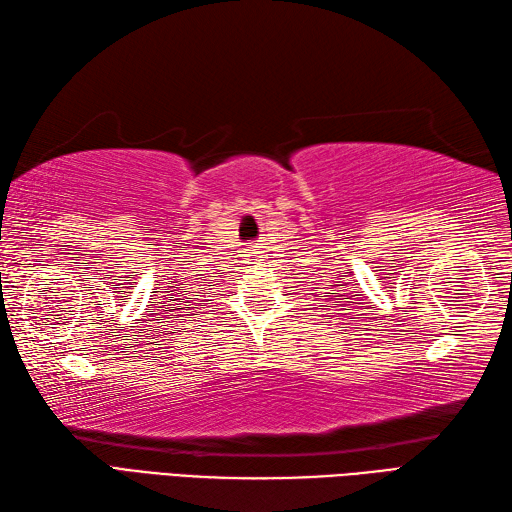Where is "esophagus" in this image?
Instances as JSON below:
<instances>
[{
  "label": "esophagus",
  "instance_id": "34e87169",
  "mask_svg": "<svg viewBox=\"0 0 512 512\" xmlns=\"http://www.w3.org/2000/svg\"><path fill=\"white\" fill-rule=\"evenodd\" d=\"M258 254H260V247H258V245H252V247L247 249V256L254 258V256H258Z\"/></svg>",
  "mask_w": 512,
  "mask_h": 512
}]
</instances>
